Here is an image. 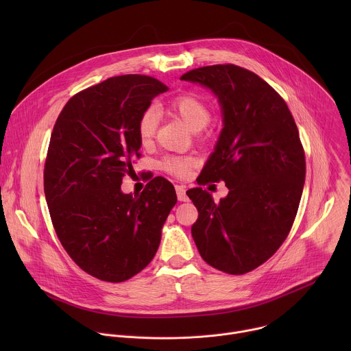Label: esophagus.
Returning a JSON list of instances; mask_svg holds the SVG:
<instances>
[{"label":"esophagus","instance_id":"1","mask_svg":"<svg viewBox=\"0 0 351 351\" xmlns=\"http://www.w3.org/2000/svg\"><path fill=\"white\" fill-rule=\"evenodd\" d=\"M176 195H178V199L179 202H187L189 197L186 194V187L184 186H176Z\"/></svg>","mask_w":351,"mask_h":351}]
</instances>
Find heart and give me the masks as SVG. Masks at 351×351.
<instances>
[{
	"instance_id": "b5f03b06",
	"label": "heart",
	"mask_w": 351,
	"mask_h": 351,
	"mask_svg": "<svg viewBox=\"0 0 351 351\" xmlns=\"http://www.w3.org/2000/svg\"><path fill=\"white\" fill-rule=\"evenodd\" d=\"M169 112L176 115L189 130L199 132L203 130L211 119V110L203 98L195 94H183L176 97L168 106ZM158 125V115L154 108H148L143 112L137 123L138 138L143 144H148L153 140ZM167 172L183 178L189 173L191 160L182 157H171L162 162Z\"/></svg>"
}]
</instances>
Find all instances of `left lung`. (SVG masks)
<instances>
[{"mask_svg":"<svg viewBox=\"0 0 351 351\" xmlns=\"http://www.w3.org/2000/svg\"><path fill=\"white\" fill-rule=\"evenodd\" d=\"M180 80L208 88L222 130L198 183L223 180L215 203L202 187L187 191L198 211L191 236L203 260L230 274L271 258L294 222L306 180V157L283 98L260 76L236 65L193 69Z\"/></svg>","mask_w":351,"mask_h":351,"instance_id":"left-lung-1","label":"left lung"}]
</instances>
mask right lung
<instances>
[{"label":"right lung","mask_w":351,"mask_h":351,"mask_svg":"<svg viewBox=\"0 0 351 351\" xmlns=\"http://www.w3.org/2000/svg\"><path fill=\"white\" fill-rule=\"evenodd\" d=\"M167 90L149 76L110 77L73 95L54 125L45 202L66 253L97 279L123 282L152 263L178 202L161 176L137 195L121 189L132 158L140 156L138 119Z\"/></svg>","instance_id":"1"}]
</instances>
